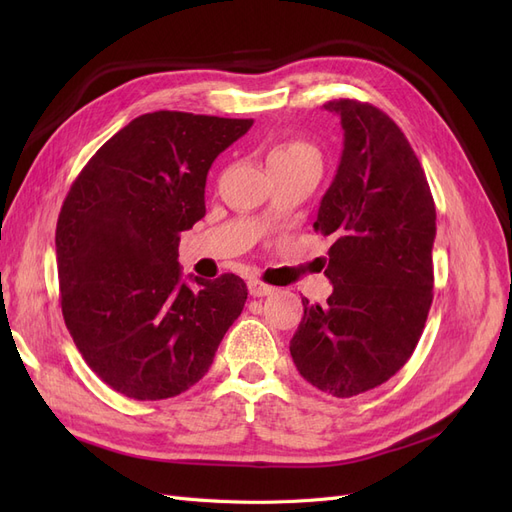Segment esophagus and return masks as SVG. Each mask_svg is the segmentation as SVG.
Masks as SVG:
<instances>
[{"label":"esophagus","instance_id":"esophagus-1","mask_svg":"<svg viewBox=\"0 0 512 512\" xmlns=\"http://www.w3.org/2000/svg\"><path fill=\"white\" fill-rule=\"evenodd\" d=\"M247 288H250L252 297H269V294L275 292L273 286H267V284H262V282H258V280H250V282H247Z\"/></svg>","mask_w":512,"mask_h":512}]
</instances>
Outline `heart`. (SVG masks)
<instances>
[{"instance_id": "1", "label": "heart", "mask_w": 512, "mask_h": 512, "mask_svg": "<svg viewBox=\"0 0 512 512\" xmlns=\"http://www.w3.org/2000/svg\"><path fill=\"white\" fill-rule=\"evenodd\" d=\"M269 166L275 164H301V162H316L320 164V156L314 145H309L307 141H301V138H290V141H284L280 145H275L269 151L267 158Z\"/></svg>"}]
</instances>
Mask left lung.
Masks as SVG:
<instances>
[{
	"mask_svg": "<svg viewBox=\"0 0 512 512\" xmlns=\"http://www.w3.org/2000/svg\"><path fill=\"white\" fill-rule=\"evenodd\" d=\"M344 151L314 230L333 237L324 305L303 299L290 339L299 374L322 393L354 397L395 376L412 356L433 301L436 205L425 170L397 123L359 100H331Z\"/></svg>",
	"mask_w": 512,
	"mask_h": 512,
	"instance_id": "obj_1",
	"label": "left lung"
}]
</instances>
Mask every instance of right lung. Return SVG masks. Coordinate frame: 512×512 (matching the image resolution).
<instances>
[{
  "label": "right lung",
  "instance_id": "obj_1",
  "mask_svg": "<svg viewBox=\"0 0 512 512\" xmlns=\"http://www.w3.org/2000/svg\"><path fill=\"white\" fill-rule=\"evenodd\" d=\"M254 119L156 111L96 151L61 205V314L85 363L113 391L156 401L203 378L241 314L235 273L181 280L179 235L205 218L213 160Z\"/></svg>",
  "mask_w": 512,
  "mask_h": 512
}]
</instances>
